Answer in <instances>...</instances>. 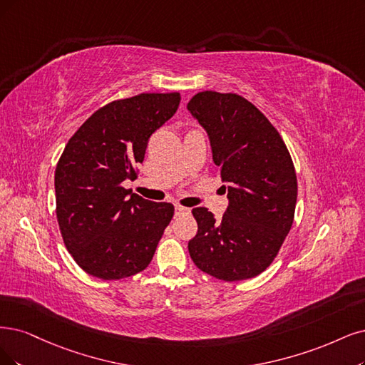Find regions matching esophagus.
<instances>
[{"label": "esophagus", "instance_id": "1", "mask_svg": "<svg viewBox=\"0 0 365 365\" xmlns=\"http://www.w3.org/2000/svg\"><path fill=\"white\" fill-rule=\"evenodd\" d=\"M190 212H191V209L183 207V206H175L174 207V215H175V217H182V215H187Z\"/></svg>", "mask_w": 365, "mask_h": 365}]
</instances>
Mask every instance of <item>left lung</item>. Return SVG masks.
Instances as JSON below:
<instances>
[{
	"instance_id": "1",
	"label": "left lung",
	"mask_w": 365,
	"mask_h": 365,
	"mask_svg": "<svg viewBox=\"0 0 365 365\" xmlns=\"http://www.w3.org/2000/svg\"><path fill=\"white\" fill-rule=\"evenodd\" d=\"M187 111L207 133L228 206L221 221L192 209L198 232L187 244L201 271L224 281L262 274L293 224L298 183L277 129L239 94L201 91Z\"/></svg>"
}]
</instances>
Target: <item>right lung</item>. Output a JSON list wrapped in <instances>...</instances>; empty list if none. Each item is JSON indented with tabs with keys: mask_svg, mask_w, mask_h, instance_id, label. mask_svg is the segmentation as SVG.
Instances as JSON below:
<instances>
[{
	"mask_svg": "<svg viewBox=\"0 0 365 365\" xmlns=\"http://www.w3.org/2000/svg\"><path fill=\"white\" fill-rule=\"evenodd\" d=\"M179 93L105 105L64 147L56 168L57 220L67 251L93 277L120 279L152 262L174 207L130 194L150 135L178 111Z\"/></svg>",
	"mask_w": 365,
	"mask_h": 365,
	"instance_id": "add662e5",
	"label": "right lung"
}]
</instances>
